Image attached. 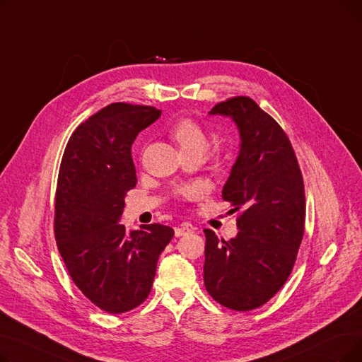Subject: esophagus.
<instances>
[{"label":"esophagus","instance_id":"esophagus-1","mask_svg":"<svg viewBox=\"0 0 362 362\" xmlns=\"http://www.w3.org/2000/svg\"><path fill=\"white\" fill-rule=\"evenodd\" d=\"M192 232H194V227H192L191 224H187V223H185V224L179 226V227H175V235H176V238L186 236V235L192 233Z\"/></svg>","mask_w":362,"mask_h":362}]
</instances>
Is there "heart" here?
Wrapping results in <instances>:
<instances>
[{
    "instance_id": "b5f03b06",
    "label": "heart",
    "mask_w": 362,
    "mask_h": 362,
    "mask_svg": "<svg viewBox=\"0 0 362 362\" xmlns=\"http://www.w3.org/2000/svg\"><path fill=\"white\" fill-rule=\"evenodd\" d=\"M171 138L176 141L179 145L182 156L185 154H197V156H205V152L210 146V138H208L206 130L191 119H183L177 122L170 132ZM186 197L192 195L191 191L185 192Z\"/></svg>"
}]
</instances>
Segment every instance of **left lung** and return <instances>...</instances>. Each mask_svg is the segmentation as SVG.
<instances>
[{
  "label": "left lung",
  "instance_id": "8db88e82",
  "mask_svg": "<svg viewBox=\"0 0 362 362\" xmlns=\"http://www.w3.org/2000/svg\"><path fill=\"white\" fill-rule=\"evenodd\" d=\"M210 114L230 117L239 129V156L221 197L240 214L230 240L204 230V284L223 307L245 313L270 300L292 273L305 229V191L288 135L254 100L233 97Z\"/></svg>",
  "mask_w": 362,
  "mask_h": 362
}]
</instances>
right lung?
<instances>
[{
	"instance_id": "1",
	"label": "right lung",
	"mask_w": 362,
	"mask_h": 362,
	"mask_svg": "<svg viewBox=\"0 0 362 362\" xmlns=\"http://www.w3.org/2000/svg\"><path fill=\"white\" fill-rule=\"evenodd\" d=\"M161 110L114 103L70 136L55 192L54 233L67 272L98 308L122 314L148 298L157 261L175 232L154 223L127 232L124 195L136 186L132 144Z\"/></svg>"
}]
</instances>
